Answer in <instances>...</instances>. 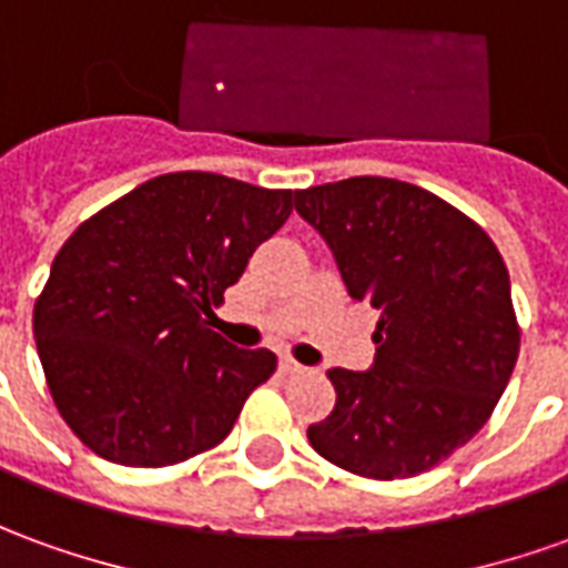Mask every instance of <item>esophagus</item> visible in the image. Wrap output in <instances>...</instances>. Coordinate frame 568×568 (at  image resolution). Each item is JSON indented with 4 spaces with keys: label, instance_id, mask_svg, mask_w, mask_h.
<instances>
[{
    "label": "esophagus",
    "instance_id": "esophagus-1",
    "mask_svg": "<svg viewBox=\"0 0 568 568\" xmlns=\"http://www.w3.org/2000/svg\"><path fill=\"white\" fill-rule=\"evenodd\" d=\"M280 368H283L285 375H297V372H304V366H301V363H295L292 356H283V359H280Z\"/></svg>",
    "mask_w": 568,
    "mask_h": 568
}]
</instances>
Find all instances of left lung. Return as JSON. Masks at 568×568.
Returning a JSON list of instances; mask_svg holds the SVG:
<instances>
[{"mask_svg":"<svg viewBox=\"0 0 568 568\" xmlns=\"http://www.w3.org/2000/svg\"><path fill=\"white\" fill-rule=\"evenodd\" d=\"M295 209L347 295L378 311L375 363L328 368L338 399L307 427L311 446L368 479L430 470L489 422L517 366L505 261L455 205L394 178L297 190Z\"/></svg>","mask_w":568,"mask_h":568,"instance_id":"1","label":"left lung"}]
</instances>
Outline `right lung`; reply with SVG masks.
Here are the masks:
<instances>
[{
  "mask_svg": "<svg viewBox=\"0 0 568 568\" xmlns=\"http://www.w3.org/2000/svg\"><path fill=\"white\" fill-rule=\"evenodd\" d=\"M292 190L172 172L110 202L63 243L33 307L51 399L94 455L169 467L217 446L271 378V351L209 325Z\"/></svg>",
  "mask_w": 568,
  "mask_h": 568,
  "instance_id": "add662e5",
  "label": "right lung"
}]
</instances>
